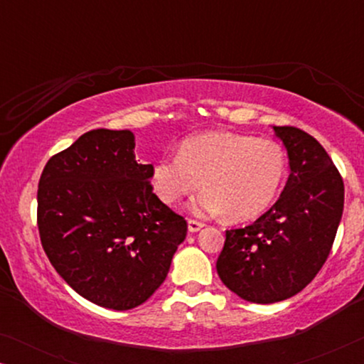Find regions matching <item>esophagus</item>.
<instances>
[{"instance_id": "obj_1", "label": "esophagus", "mask_w": 364, "mask_h": 364, "mask_svg": "<svg viewBox=\"0 0 364 364\" xmlns=\"http://www.w3.org/2000/svg\"><path fill=\"white\" fill-rule=\"evenodd\" d=\"M205 227V223L203 222H198V220H193V218H188V232H198L200 228Z\"/></svg>"}]
</instances>
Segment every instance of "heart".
Returning a JSON list of instances; mask_svg holds the SVG:
<instances>
[{
  "instance_id": "1",
  "label": "heart",
  "mask_w": 364,
  "mask_h": 364,
  "mask_svg": "<svg viewBox=\"0 0 364 364\" xmlns=\"http://www.w3.org/2000/svg\"><path fill=\"white\" fill-rule=\"evenodd\" d=\"M287 154L272 139L233 132H205L188 137L177 156L154 162L151 182L167 205L202 187L191 202L196 215L227 212L232 220H250L275 200L287 177Z\"/></svg>"
}]
</instances>
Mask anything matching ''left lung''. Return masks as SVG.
Returning a JSON list of instances; mask_svg holds the SVG:
<instances>
[{
    "label": "left lung",
    "instance_id": "obj_1",
    "mask_svg": "<svg viewBox=\"0 0 364 364\" xmlns=\"http://www.w3.org/2000/svg\"><path fill=\"white\" fill-rule=\"evenodd\" d=\"M290 177L270 210L252 225L225 232L217 273L252 303H275L301 291L330 255L343 215L345 186L321 144L291 126H273Z\"/></svg>",
    "mask_w": 364,
    "mask_h": 364
}]
</instances>
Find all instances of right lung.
Masks as SVG:
<instances>
[{
    "mask_svg": "<svg viewBox=\"0 0 364 364\" xmlns=\"http://www.w3.org/2000/svg\"><path fill=\"white\" fill-rule=\"evenodd\" d=\"M131 131L94 129L49 159L38 187L44 252L74 291L111 310L142 305L166 280L187 222L152 192Z\"/></svg>",
    "mask_w": 364,
    "mask_h": 364,
    "instance_id": "obj_1",
    "label": "right lung"
}]
</instances>
